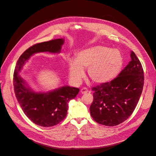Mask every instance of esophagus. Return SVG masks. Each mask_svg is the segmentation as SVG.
<instances>
[{"mask_svg": "<svg viewBox=\"0 0 156 156\" xmlns=\"http://www.w3.org/2000/svg\"><path fill=\"white\" fill-rule=\"evenodd\" d=\"M88 92V88H85V87H84V88H83L81 89V93L83 94H87Z\"/></svg>", "mask_w": 156, "mask_h": 156, "instance_id": "esophagus-1", "label": "esophagus"}]
</instances>
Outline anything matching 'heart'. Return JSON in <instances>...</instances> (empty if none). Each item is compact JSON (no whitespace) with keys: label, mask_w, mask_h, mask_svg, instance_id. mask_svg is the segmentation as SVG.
Returning <instances> with one entry per match:
<instances>
[{"label":"heart","mask_w":156,"mask_h":156,"mask_svg":"<svg viewBox=\"0 0 156 156\" xmlns=\"http://www.w3.org/2000/svg\"><path fill=\"white\" fill-rule=\"evenodd\" d=\"M123 56L119 51L103 45H96L84 50L75 60H69V74L72 79L79 81L83 69H88V78L94 84H103L115 79L123 66Z\"/></svg>","instance_id":"b5f03b06"}]
</instances>
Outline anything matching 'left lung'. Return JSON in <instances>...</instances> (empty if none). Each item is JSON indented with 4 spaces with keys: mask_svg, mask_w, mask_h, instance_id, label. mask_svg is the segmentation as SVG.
I'll list each match as a JSON object with an SVG mask.
<instances>
[{
    "mask_svg": "<svg viewBox=\"0 0 156 156\" xmlns=\"http://www.w3.org/2000/svg\"><path fill=\"white\" fill-rule=\"evenodd\" d=\"M131 60L111 82L93 87L90 115L98 124L115 126L126 120L137 105L144 86V71L133 51Z\"/></svg>",
    "mask_w": 156,
    "mask_h": 156,
    "instance_id": "obj_1",
    "label": "left lung"
}]
</instances>
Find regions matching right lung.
<instances>
[{"instance_id":"1","label":"right lung","mask_w":156,"mask_h":156,"mask_svg":"<svg viewBox=\"0 0 156 156\" xmlns=\"http://www.w3.org/2000/svg\"><path fill=\"white\" fill-rule=\"evenodd\" d=\"M64 40L56 39L36 44L27 49L19 58L13 73V88L22 110L37 126L51 127L59 124L67 115L69 101L79 92L77 88L65 86L48 93L33 92L19 72L33 54L48 51L59 53Z\"/></svg>"}]
</instances>
